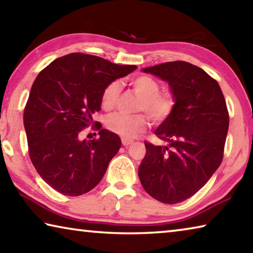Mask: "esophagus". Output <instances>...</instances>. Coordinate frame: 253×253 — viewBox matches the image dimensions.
<instances>
[{
  "instance_id": "esophagus-1",
  "label": "esophagus",
  "mask_w": 253,
  "mask_h": 253,
  "mask_svg": "<svg viewBox=\"0 0 253 253\" xmlns=\"http://www.w3.org/2000/svg\"><path fill=\"white\" fill-rule=\"evenodd\" d=\"M122 143L124 146H128L133 143V141H131V139H127V138H122Z\"/></svg>"
}]
</instances>
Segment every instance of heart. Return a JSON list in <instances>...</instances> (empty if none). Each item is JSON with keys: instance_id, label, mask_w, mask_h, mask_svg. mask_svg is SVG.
<instances>
[{"instance_id": "b5f03b06", "label": "heart", "mask_w": 253, "mask_h": 253, "mask_svg": "<svg viewBox=\"0 0 253 253\" xmlns=\"http://www.w3.org/2000/svg\"><path fill=\"white\" fill-rule=\"evenodd\" d=\"M130 85L136 93L141 95L138 110L146 111L155 123H162L174 109V99L168 93H160V84L148 75H138L130 80ZM120 86L118 82H111L103 89L101 106L103 109L111 110L116 106L119 97ZM148 126L145 115L112 114L106 119V127L111 133L122 136L123 138H134L143 133Z\"/></svg>"}]
</instances>
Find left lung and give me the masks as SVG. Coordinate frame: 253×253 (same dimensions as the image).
Masks as SVG:
<instances>
[{
  "mask_svg": "<svg viewBox=\"0 0 253 253\" xmlns=\"http://www.w3.org/2000/svg\"><path fill=\"white\" fill-rule=\"evenodd\" d=\"M142 71L169 83L175 106L154 131L169 144L145 142L138 177L159 202L181 203L202 189L222 163L230 122L225 99L217 81L190 63L168 62Z\"/></svg>",
  "mask_w": 253,
  "mask_h": 253,
  "instance_id": "obj_1",
  "label": "left lung"
}]
</instances>
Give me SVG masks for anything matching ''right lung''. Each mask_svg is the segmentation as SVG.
Returning a JSON list of instances; mask_svg holds the SVG:
<instances>
[{
  "instance_id": "right-lung-1",
  "label": "right lung",
  "mask_w": 253,
  "mask_h": 253,
  "mask_svg": "<svg viewBox=\"0 0 253 253\" xmlns=\"http://www.w3.org/2000/svg\"><path fill=\"white\" fill-rule=\"evenodd\" d=\"M137 69L93 55L72 53L55 59L36 78L23 112L29 155L34 167L56 191L80 196L101 181L122 141L101 129L100 137L80 139L101 109L108 84Z\"/></svg>"
}]
</instances>
